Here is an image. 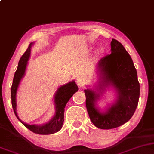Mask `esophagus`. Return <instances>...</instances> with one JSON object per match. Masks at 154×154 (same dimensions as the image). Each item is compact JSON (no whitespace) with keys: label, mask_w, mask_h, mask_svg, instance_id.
<instances>
[{"label":"esophagus","mask_w":154,"mask_h":154,"mask_svg":"<svg viewBox=\"0 0 154 154\" xmlns=\"http://www.w3.org/2000/svg\"><path fill=\"white\" fill-rule=\"evenodd\" d=\"M84 82H85V80H84V78L81 76H78L77 79H76V83H77V85L79 87H82L84 85Z\"/></svg>","instance_id":"obj_1"}]
</instances>
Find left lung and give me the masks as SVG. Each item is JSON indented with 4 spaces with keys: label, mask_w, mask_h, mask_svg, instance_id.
Returning <instances> with one entry per match:
<instances>
[{
    "label": "left lung",
    "mask_w": 154,
    "mask_h": 154,
    "mask_svg": "<svg viewBox=\"0 0 154 154\" xmlns=\"http://www.w3.org/2000/svg\"><path fill=\"white\" fill-rule=\"evenodd\" d=\"M110 46L111 53L98 63L101 79H103L98 85L103 91L107 85H113L118 94L116 103L101 113L95 106L100 94L92 90H85L86 107L90 120L96 128L103 130L118 128L130 120L138 105L140 93L137 70L128 51L114 38Z\"/></svg>",
    "instance_id": "left-lung-1"
}]
</instances>
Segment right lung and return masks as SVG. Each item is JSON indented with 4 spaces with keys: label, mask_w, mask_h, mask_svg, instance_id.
Wrapping results in <instances>:
<instances>
[{
    "label": "right lung",
    "mask_w": 154,
    "mask_h": 154,
    "mask_svg": "<svg viewBox=\"0 0 154 154\" xmlns=\"http://www.w3.org/2000/svg\"><path fill=\"white\" fill-rule=\"evenodd\" d=\"M32 44L29 45L28 48L22 55L21 58L20 59L19 63L17 70H16L15 75H14L13 85L11 87V101L12 106H13L14 112L18 120L26 127L28 130L32 131V132L38 134H51L58 132L62 128L63 122H64V111L65 106L69 101V98L73 96L75 92L77 91L78 87L75 82L66 84L59 88L58 91L56 92L55 96V103H56V114L53 118L49 121L48 123L42 126H37L35 125H27L24 123L18 118L17 112H16V91L19 86L20 82L22 77H23L25 72V69L27 61L30 56L31 47Z\"/></svg>",
    "instance_id": "add662e5"
}]
</instances>
